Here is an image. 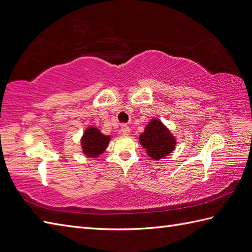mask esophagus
I'll list each match as a JSON object with an SVG mask.
<instances>
[{"label": "esophagus", "mask_w": 252, "mask_h": 252, "mask_svg": "<svg viewBox=\"0 0 252 252\" xmlns=\"http://www.w3.org/2000/svg\"><path fill=\"white\" fill-rule=\"evenodd\" d=\"M130 132H131V128L128 127L126 125H124V126H121V133L124 134L125 136H127L128 134H130Z\"/></svg>", "instance_id": "34e87169"}]
</instances>
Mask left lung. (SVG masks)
Returning a JSON list of instances; mask_svg holds the SVG:
<instances>
[{"instance_id":"obj_1","label":"left lung","mask_w":252,"mask_h":252,"mask_svg":"<svg viewBox=\"0 0 252 252\" xmlns=\"http://www.w3.org/2000/svg\"><path fill=\"white\" fill-rule=\"evenodd\" d=\"M139 143L150 158L160 160L173 153L176 139L159 119H153L139 135Z\"/></svg>"}]
</instances>
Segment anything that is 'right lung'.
I'll return each instance as SVG.
<instances>
[{"mask_svg":"<svg viewBox=\"0 0 252 252\" xmlns=\"http://www.w3.org/2000/svg\"><path fill=\"white\" fill-rule=\"evenodd\" d=\"M110 140V136L104 135L94 126L88 127L81 137V148L87 157L96 158L102 155Z\"/></svg>","mask_w":252,"mask_h":252,"instance_id":"right-lung-1","label":"right lung"}]
</instances>
